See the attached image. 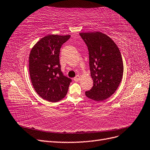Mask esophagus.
Returning <instances> with one entry per match:
<instances>
[{
    "instance_id": "esophagus-1",
    "label": "esophagus",
    "mask_w": 150,
    "mask_h": 150,
    "mask_svg": "<svg viewBox=\"0 0 150 150\" xmlns=\"http://www.w3.org/2000/svg\"><path fill=\"white\" fill-rule=\"evenodd\" d=\"M80 79H81V76L79 75H77L74 78V81H76V82H78V81H79Z\"/></svg>"
}]
</instances>
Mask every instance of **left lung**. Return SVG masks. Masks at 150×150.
Returning <instances> with one entry per match:
<instances>
[{"instance_id":"left-lung-1","label":"left lung","mask_w":150,"mask_h":150,"mask_svg":"<svg viewBox=\"0 0 150 150\" xmlns=\"http://www.w3.org/2000/svg\"><path fill=\"white\" fill-rule=\"evenodd\" d=\"M79 35L88 46L93 80V88L85 94L94 101L105 100L115 93L122 78L123 62L120 49L109 36L100 32Z\"/></svg>"}]
</instances>
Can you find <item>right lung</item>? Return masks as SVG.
I'll return each mask as SVG.
<instances>
[{
  "instance_id": "1",
  "label": "right lung",
  "mask_w": 150,
  "mask_h": 150,
  "mask_svg": "<svg viewBox=\"0 0 150 150\" xmlns=\"http://www.w3.org/2000/svg\"><path fill=\"white\" fill-rule=\"evenodd\" d=\"M70 37V35H47L40 39L30 51L31 82L36 93L46 101L57 102L67 94L71 79L61 72L59 52L62 45Z\"/></svg>"
}]
</instances>
